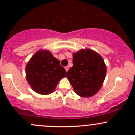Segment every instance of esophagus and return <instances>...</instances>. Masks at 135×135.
<instances>
[{"instance_id":"34e87169","label":"esophagus","mask_w":135,"mask_h":135,"mask_svg":"<svg viewBox=\"0 0 135 135\" xmlns=\"http://www.w3.org/2000/svg\"><path fill=\"white\" fill-rule=\"evenodd\" d=\"M65 69L66 71V72H68V70H69V66H65Z\"/></svg>"}]
</instances>
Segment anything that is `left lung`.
<instances>
[{
	"label": "left lung",
	"mask_w": 135,
	"mask_h": 135,
	"mask_svg": "<svg viewBox=\"0 0 135 135\" xmlns=\"http://www.w3.org/2000/svg\"><path fill=\"white\" fill-rule=\"evenodd\" d=\"M106 72L101 56L92 49H83L73 54V66L68 71L66 78L75 93L88 98L100 90Z\"/></svg>",
	"instance_id": "1"
}]
</instances>
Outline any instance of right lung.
<instances>
[{"instance_id": "obj_1", "label": "right lung", "mask_w": 135, "mask_h": 135, "mask_svg": "<svg viewBox=\"0 0 135 135\" xmlns=\"http://www.w3.org/2000/svg\"><path fill=\"white\" fill-rule=\"evenodd\" d=\"M26 77L32 89L38 94H51L60 80L66 77L65 69L48 50L35 52L26 66Z\"/></svg>"}]
</instances>
